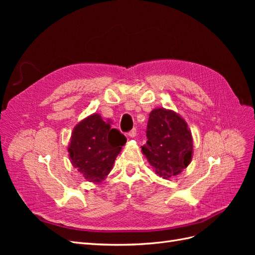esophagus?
<instances>
[{"label": "esophagus", "mask_w": 255, "mask_h": 255, "mask_svg": "<svg viewBox=\"0 0 255 255\" xmlns=\"http://www.w3.org/2000/svg\"><path fill=\"white\" fill-rule=\"evenodd\" d=\"M136 134H137V129H136V128L130 129L129 132H128V136H129V137H135Z\"/></svg>", "instance_id": "34e87169"}]
</instances>
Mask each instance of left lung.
Returning a JSON list of instances; mask_svg holds the SVG:
<instances>
[{"label":"left lung","instance_id":"left-lung-1","mask_svg":"<svg viewBox=\"0 0 255 255\" xmlns=\"http://www.w3.org/2000/svg\"><path fill=\"white\" fill-rule=\"evenodd\" d=\"M146 143L141 150L154 171L171 177L186 168L192 155V137L179 115L164 109L153 110L146 126Z\"/></svg>","mask_w":255,"mask_h":255}]
</instances>
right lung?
<instances>
[{"label":"right lung","instance_id":"add662e5","mask_svg":"<svg viewBox=\"0 0 255 255\" xmlns=\"http://www.w3.org/2000/svg\"><path fill=\"white\" fill-rule=\"evenodd\" d=\"M127 138L110 122L95 114L73 129L68 151L72 165L89 182L99 183L112 170Z\"/></svg>","mask_w":255,"mask_h":255}]
</instances>
